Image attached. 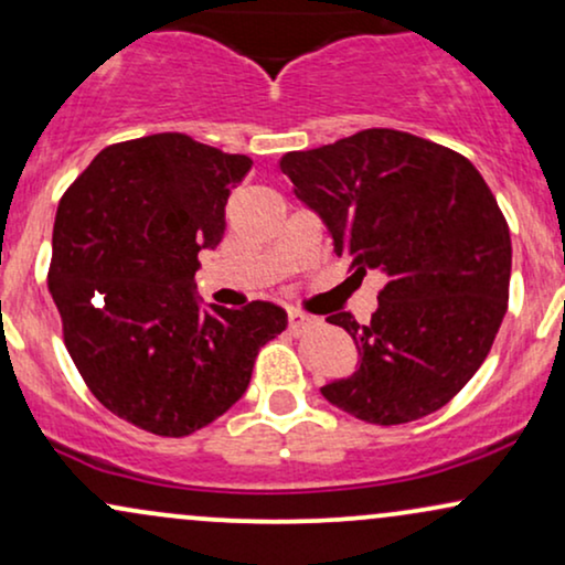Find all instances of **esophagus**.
<instances>
[{
  "mask_svg": "<svg viewBox=\"0 0 565 565\" xmlns=\"http://www.w3.org/2000/svg\"><path fill=\"white\" fill-rule=\"evenodd\" d=\"M312 323L310 316H305L300 310H289V331H295V334H300V331L308 329Z\"/></svg>",
  "mask_w": 565,
  "mask_h": 565,
  "instance_id": "obj_1",
  "label": "esophagus"
}]
</instances>
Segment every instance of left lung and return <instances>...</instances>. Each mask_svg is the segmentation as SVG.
Listing matches in <instances>:
<instances>
[{"label": "left lung", "mask_w": 565, "mask_h": 565, "mask_svg": "<svg viewBox=\"0 0 565 565\" xmlns=\"http://www.w3.org/2000/svg\"><path fill=\"white\" fill-rule=\"evenodd\" d=\"M278 166L355 276H386L369 323L326 318L355 339L360 369L321 394L379 426L439 411L484 363L508 310L511 231L487 181L463 154L394 128Z\"/></svg>", "instance_id": "obj_1"}]
</instances>
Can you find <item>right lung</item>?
Segmentation results:
<instances>
[{
    "mask_svg": "<svg viewBox=\"0 0 565 565\" xmlns=\"http://www.w3.org/2000/svg\"><path fill=\"white\" fill-rule=\"evenodd\" d=\"M249 168L247 154L152 134L102 149L60 200L46 284L65 348L107 411L158 437L223 416L263 344L287 329L278 305L200 308L194 297L196 255L221 244Z\"/></svg>",
    "mask_w": 565,
    "mask_h": 565,
    "instance_id": "right-lung-1",
    "label": "right lung"
}]
</instances>
